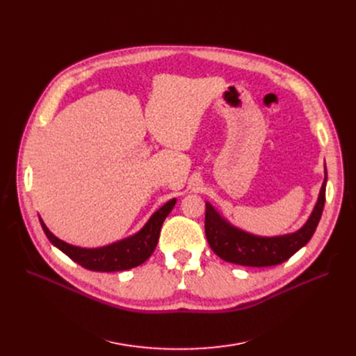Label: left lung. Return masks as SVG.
I'll use <instances>...</instances> for the list:
<instances>
[{"label":"left lung","mask_w":356,"mask_h":356,"mask_svg":"<svg viewBox=\"0 0 356 356\" xmlns=\"http://www.w3.org/2000/svg\"><path fill=\"white\" fill-rule=\"evenodd\" d=\"M326 175V167H325ZM326 199V176L316 207L305 225L297 232L282 236H257L241 231L223 219L207 202L204 234L212 251L222 259L238 266L271 267L282 264L305 247L321 220Z\"/></svg>","instance_id":"left-lung-1"}]
</instances>
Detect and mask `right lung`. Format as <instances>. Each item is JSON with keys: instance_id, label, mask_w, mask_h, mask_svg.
Returning a JSON list of instances; mask_svg holds the SVG:
<instances>
[{"instance_id": "right-lung-1", "label": "right lung", "mask_w": 356, "mask_h": 356, "mask_svg": "<svg viewBox=\"0 0 356 356\" xmlns=\"http://www.w3.org/2000/svg\"><path fill=\"white\" fill-rule=\"evenodd\" d=\"M176 204V199L168 200L165 204L148 219L144 228L136 235L127 239L118 241L102 248H81L66 244V242L56 238L40 219L42 228L53 245L63 251L74 263H78L86 270L92 271H124L141 266L145 259L149 258L157 247L160 229L164 219L170 213Z\"/></svg>"}]
</instances>
